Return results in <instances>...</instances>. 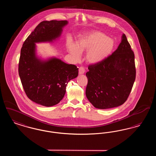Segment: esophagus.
Wrapping results in <instances>:
<instances>
[{
  "label": "esophagus",
  "instance_id": "1",
  "mask_svg": "<svg viewBox=\"0 0 156 156\" xmlns=\"http://www.w3.org/2000/svg\"><path fill=\"white\" fill-rule=\"evenodd\" d=\"M85 73V69L83 67H81L79 68V74L81 75L84 74Z\"/></svg>",
  "mask_w": 156,
  "mask_h": 156
}]
</instances>
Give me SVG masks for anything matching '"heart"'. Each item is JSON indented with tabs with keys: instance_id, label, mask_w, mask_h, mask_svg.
I'll list each match as a JSON object with an SVG mask.
<instances>
[{
	"instance_id": "heart-1",
	"label": "heart",
	"mask_w": 156,
	"mask_h": 156,
	"mask_svg": "<svg viewBox=\"0 0 156 156\" xmlns=\"http://www.w3.org/2000/svg\"><path fill=\"white\" fill-rule=\"evenodd\" d=\"M67 47L76 61L81 59L82 52L87 51L85 59L87 62L96 65L110 57L115 49V42L101 31H92L81 35L77 44L69 43Z\"/></svg>"
}]
</instances>
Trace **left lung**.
Listing matches in <instances>:
<instances>
[{
	"mask_svg": "<svg viewBox=\"0 0 156 156\" xmlns=\"http://www.w3.org/2000/svg\"><path fill=\"white\" fill-rule=\"evenodd\" d=\"M86 73V96L98 109L118 107L126 102L136 78L134 54L125 34L118 48L104 62L90 65Z\"/></svg>",
	"mask_w": 156,
	"mask_h": 156,
	"instance_id": "obj_1",
	"label": "left lung"
}]
</instances>
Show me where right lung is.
Wrapping results in <instances>:
<instances>
[{
	"instance_id": "add662e5",
	"label": "right lung",
	"mask_w": 156,
	"mask_h": 156,
	"mask_svg": "<svg viewBox=\"0 0 156 156\" xmlns=\"http://www.w3.org/2000/svg\"><path fill=\"white\" fill-rule=\"evenodd\" d=\"M67 20L43 21L23 44L19 63V74L27 97L36 104L52 106L64 97L67 83L77 77L78 68L55 57L42 59L37 57L36 43L58 39Z\"/></svg>"
}]
</instances>
